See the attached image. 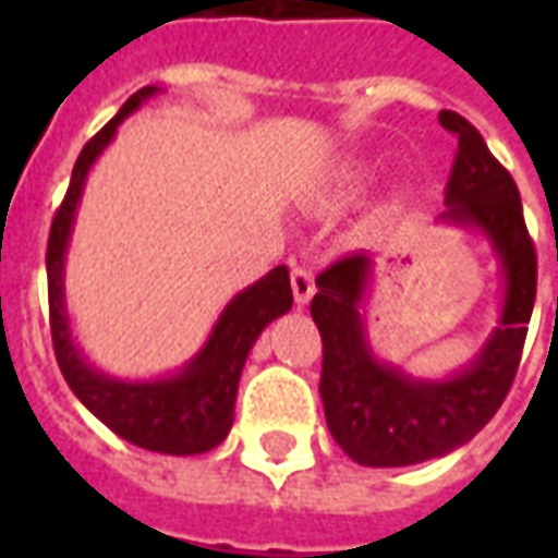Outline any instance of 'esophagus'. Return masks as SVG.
Returning <instances> with one entry per match:
<instances>
[{"mask_svg": "<svg viewBox=\"0 0 558 558\" xmlns=\"http://www.w3.org/2000/svg\"><path fill=\"white\" fill-rule=\"evenodd\" d=\"M290 283H292V295H295V304H299V307H304V304L314 299L316 283H314V271H311V268H304V266L292 268Z\"/></svg>", "mask_w": 558, "mask_h": 558, "instance_id": "1", "label": "esophagus"}]
</instances>
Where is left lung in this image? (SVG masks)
Instances as JSON below:
<instances>
[{"instance_id": "1", "label": "left lung", "mask_w": 558, "mask_h": 558, "mask_svg": "<svg viewBox=\"0 0 558 558\" xmlns=\"http://www.w3.org/2000/svg\"><path fill=\"white\" fill-rule=\"evenodd\" d=\"M439 122L457 134L439 220L481 230L490 242L505 287L499 326L463 371L421 379L379 362L371 350L362 314L374 271L371 256H343L316 278L311 316L323 335L319 395L328 430L362 466H412L466 445L496 415L514 383L535 304V244L511 172L463 116L442 110Z\"/></svg>"}]
</instances>
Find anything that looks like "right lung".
<instances>
[{"mask_svg": "<svg viewBox=\"0 0 558 558\" xmlns=\"http://www.w3.org/2000/svg\"><path fill=\"white\" fill-rule=\"evenodd\" d=\"M158 95V86H146L131 95L125 107L83 146L71 184L56 211L47 242V292H50V331L59 371L86 410L101 418L125 442L158 451V454H203L227 439L235 415L239 379L263 328L292 307L290 268L278 266L266 278L251 283L232 299L211 335L179 374L158 379H116L101 374L80 352L71 335L65 307V251L77 215L83 184L92 163L113 143L116 131L140 104Z\"/></svg>", "mask_w": 558, "mask_h": 558, "instance_id": "add662e5", "label": "right lung"}]
</instances>
